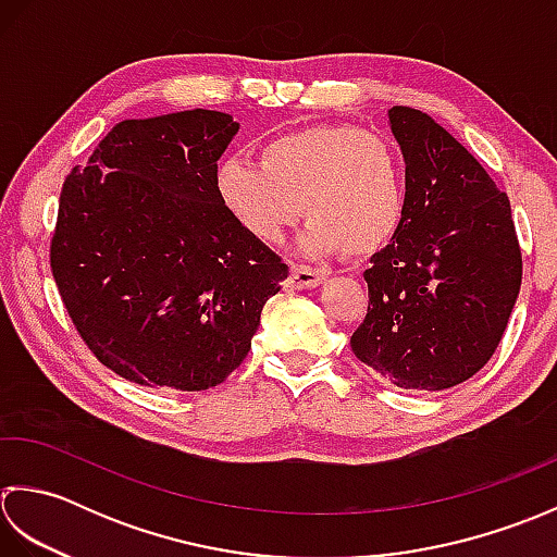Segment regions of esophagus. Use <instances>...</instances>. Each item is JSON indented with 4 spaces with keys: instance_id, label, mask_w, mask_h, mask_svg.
Returning <instances> with one entry per match:
<instances>
[{
    "instance_id": "34e87169",
    "label": "esophagus",
    "mask_w": 557,
    "mask_h": 557,
    "mask_svg": "<svg viewBox=\"0 0 557 557\" xmlns=\"http://www.w3.org/2000/svg\"><path fill=\"white\" fill-rule=\"evenodd\" d=\"M322 278H324L322 271L310 269V267H305V264H293L290 267V274L286 278V288H295V290L314 288V286H320Z\"/></svg>"
}]
</instances>
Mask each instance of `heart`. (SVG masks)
<instances>
[{
  "mask_svg": "<svg viewBox=\"0 0 557 557\" xmlns=\"http://www.w3.org/2000/svg\"><path fill=\"white\" fill-rule=\"evenodd\" d=\"M228 219L255 243L276 245L305 215L300 247L312 257H370L399 231L406 165L384 134L312 124L269 139L259 161L231 156L213 173Z\"/></svg>",
  "mask_w": 557,
  "mask_h": 557,
  "instance_id": "heart-1",
  "label": "heart"
}]
</instances>
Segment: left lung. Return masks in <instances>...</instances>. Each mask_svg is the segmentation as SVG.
<instances>
[{
    "mask_svg": "<svg viewBox=\"0 0 557 557\" xmlns=\"http://www.w3.org/2000/svg\"><path fill=\"white\" fill-rule=\"evenodd\" d=\"M406 213L366 269L368 314L350 348L401 389L440 392L479 372L521 286L512 209L485 168L421 110L394 106Z\"/></svg>",
    "mask_w": 557,
    "mask_h": 557,
    "instance_id": "1",
    "label": "left lung"
}]
</instances>
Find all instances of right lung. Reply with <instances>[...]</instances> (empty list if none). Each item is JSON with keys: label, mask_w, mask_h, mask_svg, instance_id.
Instances as JSON below:
<instances>
[{"label": "right lung", "mask_w": 557, "mask_h": 557, "mask_svg": "<svg viewBox=\"0 0 557 557\" xmlns=\"http://www.w3.org/2000/svg\"><path fill=\"white\" fill-rule=\"evenodd\" d=\"M237 129L201 108L124 120L64 180L52 276L86 346L124 380L221 384L288 276L215 199V163Z\"/></svg>", "instance_id": "1"}]
</instances>
